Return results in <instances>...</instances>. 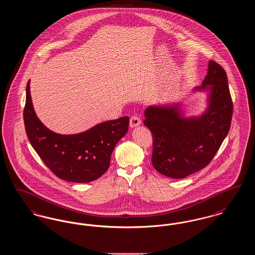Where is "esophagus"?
I'll return each mask as SVG.
<instances>
[{"instance_id":"34e87169","label":"esophagus","mask_w":255,"mask_h":255,"mask_svg":"<svg viewBox=\"0 0 255 255\" xmlns=\"http://www.w3.org/2000/svg\"><path fill=\"white\" fill-rule=\"evenodd\" d=\"M140 124H141V121H140V119H139L138 117L133 116V117L131 118V120H130V127H131V128L137 127V126H139Z\"/></svg>"}]
</instances>
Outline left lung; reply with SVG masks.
<instances>
[{
  "mask_svg": "<svg viewBox=\"0 0 255 255\" xmlns=\"http://www.w3.org/2000/svg\"><path fill=\"white\" fill-rule=\"evenodd\" d=\"M193 92L206 93L207 107L200 116L184 117L181 103L152 105L144 112V125L153 135L152 163L158 173L185 178L205 168L231 128L233 105L225 70L214 61L202 85Z\"/></svg>",
  "mask_w": 255,
  "mask_h": 255,
  "instance_id": "8db88e82",
  "label": "left lung"
}]
</instances>
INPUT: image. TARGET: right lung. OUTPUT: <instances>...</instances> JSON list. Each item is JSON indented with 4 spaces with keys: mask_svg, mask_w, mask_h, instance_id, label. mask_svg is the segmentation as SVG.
<instances>
[{
    "mask_svg": "<svg viewBox=\"0 0 255 255\" xmlns=\"http://www.w3.org/2000/svg\"><path fill=\"white\" fill-rule=\"evenodd\" d=\"M26 84L24 122L27 137L44 163L67 182L97 180L109 168L115 146L128 132L129 118L108 121L82 133L61 134L47 128L33 108Z\"/></svg>",
    "mask_w": 255,
    "mask_h": 255,
    "instance_id": "add662e5",
    "label": "right lung"
}]
</instances>
